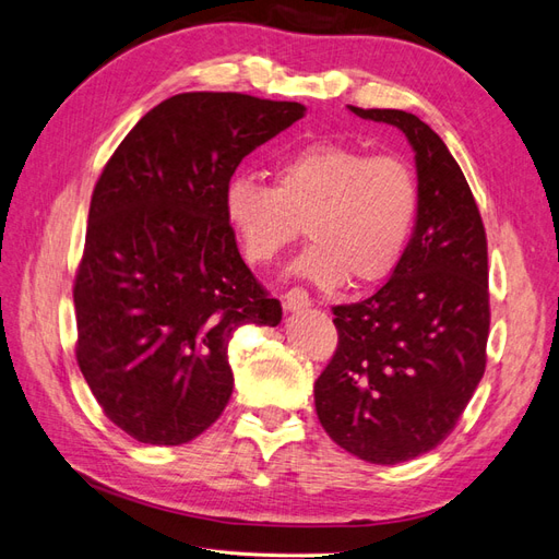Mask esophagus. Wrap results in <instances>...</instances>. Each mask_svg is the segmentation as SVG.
<instances>
[{"mask_svg": "<svg viewBox=\"0 0 559 559\" xmlns=\"http://www.w3.org/2000/svg\"><path fill=\"white\" fill-rule=\"evenodd\" d=\"M311 307V297L305 288H290L288 293L283 295V309L285 311H299Z\"/></svg>", "mask_w": 559, "mask_h": 559, "instance_id": "34e87169", "label": "esophagus"}]
</instances>
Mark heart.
I'll return each mask as SVG.
<instances>
[{"mask_svg": "<svg viewBox=\"0 0 559 559\" xmlns=\"http://www.w3.org/2000/svg\"><path fill=\"white\" fill-rule=\"evenodd\" d=\"M418 207V179L406 160L335 141L285 155L274 186L240 175L224 191L226 219L250 264L274 262L305 224L313 242L295 269L323 288L388 278L408 248Z\"/></svg>", "mask_w": 559, "mask_h": 559, "instance_id": "b5f03b06", "label": "heart"}]
</instances>
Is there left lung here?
Segmentation results:
<instances>
[{"mask_svg": "<svg viewBox=\"0 0 559 559\" xmlns=\"http://www.w3.org/2000/svg\"><path fill=\"white\" fill-rule=\"evenodd\" d=\"M349 110L406 134L420 207L392 278L361 302L333 307L337 349L313 402L337 447L396 465L453 432L484 376L489 257L475 195L439 134L406 110Z\"/></svg>", "mask_w": 559, "mask_h": 559, "instance_id": "8db88e82", "label": "left lung"}]
</instances>
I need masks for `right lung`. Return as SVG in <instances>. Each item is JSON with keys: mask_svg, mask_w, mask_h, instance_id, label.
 <instances>
[{"mask_svg": "<svg viewBox=\"0 0 559 559\" xmlns=\"http://www.w3.org/2000/svg\"><path fill=\"white\" fill-rule=\"evenodd\" d=\"M305 112L236 92L169 96L98 177L73 288L75 356L106 418L136 441L203 435L234 392V333L281 323V302L238 252L224 191L242 157Z\"/></svg>", "mask_w": 559, "mask_h": 559, "instance_id": "obj_1", "label": "right lung"}]
</instances>
